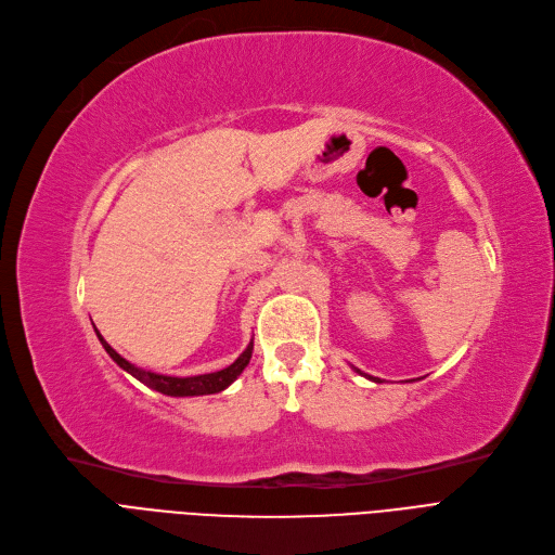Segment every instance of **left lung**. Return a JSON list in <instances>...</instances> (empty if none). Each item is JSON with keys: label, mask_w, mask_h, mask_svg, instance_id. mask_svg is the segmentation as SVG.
Segmentation results:
<instances>
[{"label": "left lung", "mask_w": 555, "mask_h": 555, "mask_svg": "<svg viewBox=\"0 0 555 555\" xmlns=\"http://www.w3.org/2000/svg\"><path fill=\"white\" fill-rule=\"evenodd\" d=\"M356 372H358V374H363L361 370H356ZM363 376H365V378H370V380H374V383H380V378H374V376H370V374H363Z\"/></svg>", "instance_id": "8db88e82"}]
</instances>
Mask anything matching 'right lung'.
<instances>
[{
  "mask_svg": "<svg viewBox=\"0 0 555 555\" xmlns=\"http://www.w3.org/2000/svg\"><path fill=\"white\" fill-rule=\"evenodd\" d=\"M95 330V327H93ZM95 336L98 340L103 343L105 351L112 356V361L122 367L127 374H132L134 378H139L141 383H145L147 387L156 389V392L160 395H168V397H204V395H217L221 392V389H225L228 385H231L242 372L244 367L248 365L250 356H253V343L240 353L237 361L233 365H228L219 372H210V374H199V376H166V374H154V372H145L137 365H132L129 361H125V358L112 349V345L98 334L95 330Z\"/></svg>",
  "mask_w": 555,
  "mask_h": 555,
  "instance_id": "1",
  "label": "right lung"
}]
</instances>
